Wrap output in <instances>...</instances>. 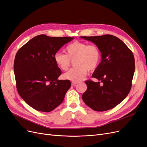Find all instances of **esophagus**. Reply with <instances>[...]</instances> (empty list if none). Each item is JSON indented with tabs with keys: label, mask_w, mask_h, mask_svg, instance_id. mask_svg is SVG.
<instances>
[{
	"label": "esophagus",
	"mask_w": 147,
	"mask_h": 147,
	"mask_svg": "<svg viewBox=\"0 0 147 147\" xmlns=\"http://www.w3.org/2000/svg\"><path fill=\"white\" fill-rule=\"evenodd\" d=\"M77 84V82H72V83H71V84H72V86H75V85H76Z\"/></svg>",
	"instance_id": "34e87169"
}]
</instances>
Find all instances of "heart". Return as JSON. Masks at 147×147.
I'll list each match as a JSON object with an SVG mask.
<instances>
[{"instance_id": "1", "label": "heart", "mask_w": 147, "mask_h": 147, "mask_svg": "<svg viewBox=\"0 0 147 147\" xmlns=\"http://www.w3.org/2000/svg\"><path fill=\"white\" fill-rule=\"evenodd\" d=\"M65 55L56 53L54 61L57 67L65 71L74 61L75 67L63 74L65 80L74 82L82 81L88 70L94 71L98 67L101 59V52L96 45H88L87 43L75 41L65 48Z\"/></svg>"}]
</instances>
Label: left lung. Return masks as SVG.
Listing matches in <instances>:
<instances>
[{
	"instance_id": "1",
	"label": "left lung",
	"mask_w": 147,
	"mask_h": 147,
	"mask_svg": "<svg viewBox=\"0 0 147 147\" xmlns=\"http://www.w3.org/2000/svg\"><path fill=\"white\" fill-rule=\"evenodd\" d=\"M80 37L98 47L102 56L92 75L99 82H85L88 88L82 95L83 100L97 112L112 109L121 103L131 90L135 71L134 55L125 43L112 35Z\"/></svg>"
}]
</instances>
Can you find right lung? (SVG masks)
I'll list each match as a JSON object with an SVG mask.
<instances>
[{
    "instance_id": "add662e5",
    "label": "right lung",
    "mask_w": 147,
    "mask_h": 147,
    "mask_svg": "<svg viewBox=\"0 0 147 147\" xmlns=\"http://www.w3.org/2000/svg\"><path fill=\"white\" fill-rule=\"evenodd\" d=\"M73 38L39 35L18 51L14 61L16 88L31 107L49 112L64 100L71 83L67 80L57 79L62 72L55 63L54 56Z\"/></svg>"
}]
</instances>
